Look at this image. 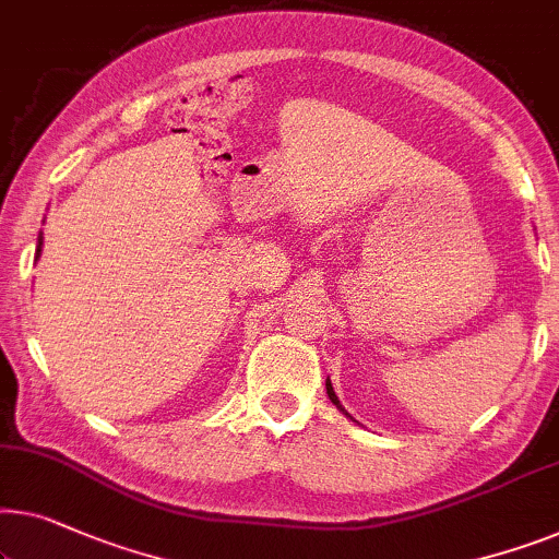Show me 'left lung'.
I'll return each mask as SVG.
<instances>
[{
	"label": "left lung",
	"instance_id": "obj_1",
	"mask_svg": "<svg viewBox=\"0 0 559 559\" xmlns=\"http://www.w3.org/2000/svg\"><path fill=\"white\" fill-rule=\"evenodd\" d=\"M325 388H328V395H330V401H333V403H335V406H337L340 411H343V414L347 416V411H345L343 406H340V401H337V395H335V391H333V383H330V378L325 380Z\"/></svg>",
	"mask_w": 559,
	"mask_h": 559
}]
</instances>
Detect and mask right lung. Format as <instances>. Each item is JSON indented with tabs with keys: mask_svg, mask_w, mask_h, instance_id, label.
Masks as SVG:
<instances>
[{
	"mask_svg": "<svg viewBox=\"0 0 559 559\" xmlns=\"http://www.w3.org/2000/svg\"><path fill=\"white\" fill-rule=\"evenodd\" d=\"M43 254V231H39V237H37V249H35V260L37 257Z\"/></svg>",
	"mask_w": 559,
	"mask_h": 559,
	"instance_id": "add662e5",
	"label": "right lung"
}]
</instances>
